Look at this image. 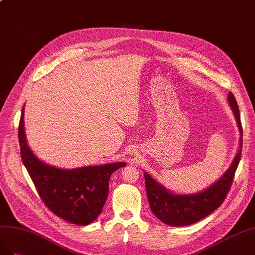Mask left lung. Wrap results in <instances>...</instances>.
<instances>
[{"instance_id":"left-lung-1","label":"left lung","mask_w":255,"mask_h":255,"mask_svg":"<svg viewBox=\"0 0 255 255\" xmlns=\"http://www.w3.org/2000/svg\"><path fill=\"white\" fill-rule=\"evenodd\" d=\"M241 133L239 149L229 170L204 191L195 194H175L160 185L146 172L144 173L145 187L150 210L159 220L171 227H185L202 220L219 207L227 198L237 166L241 161L243 147V127L236 99L232 93L228 96Z\"/></svg>"}]
</instances>
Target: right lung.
I'll return each mask as SVG.
<instances>
[{"mask_svg": "<svg viewBox=\"0 0 255 255\" xmlns=\"http://www.w3.org/2000/svg\"><path fill=\"white\" fill-rule=\"evenodd\" d=\"M23 110L24 107L18 128L20 154L41 201L54 215L70 223H92L103 212L112 173L126 163L115 162L72 170L57 169L43 163L26 143Z\"/></svg>", "mask_w": 255, "mask_h": 255, "instance_id": "add662e5", "label": "right lung"}]
</instances>
